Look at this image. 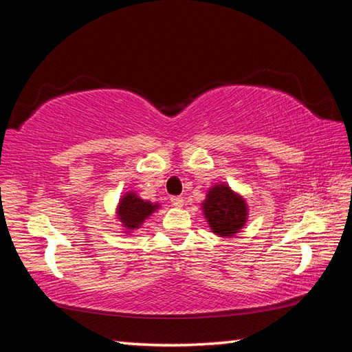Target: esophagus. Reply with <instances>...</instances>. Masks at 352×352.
<instances>
[{
    "mask_svg": "<svg viewBox=\"0 0 352 352\" xmlns=\"http://www.w3.org/2000/svg\"><path fill=\"white\" fill-rule=\"evenodd\" d=\"M170 203H172V206H175V207H183L184 199L182 197H172Z\"/></svg>",
    "mask_w": 352,
    "mask_h": 352,
    "instance_id": "obj_1",
    "label": "esophagus"
}]
</instances>
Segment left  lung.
Listing matches in <instances>:
<instances>
[{
    "label": "left lung",
    "instance_id": "8db88e82",
    "mask_svg": "<svg viewBox=\"0 0 352 352\" xmlns=\"http://www.w3.org/2000/svg\"><path fill=\"white\" fill-rule=\"evenodd\" d=\"M203 210L213 233L222 237L234 236L246 222V204L227 184H216L207 193Z\"/></svg>",
    "mask_w": 352,
    "mask_h": 352
}]
</instances>
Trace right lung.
Returning <instances> with one entry per match:
<instances>
[{
    "instance_id": "add662e5",
    "label": "right lung",
    "mask_w": 352,
    "mask_h": 352,
    "mask_svg": "<svg viewBox=\"0 0 352 352\" xmlns=\"http://www.w3.org/2000/svg\"><path fill=\"white\" fill-rule=\"evenodd\" d=\"M157 207H159L157 204L140 199L136 193H125L118 207V218L121 219L126 230H134L139 228L140 223L144 222Z\"/></svg>"
}]
</instances>
